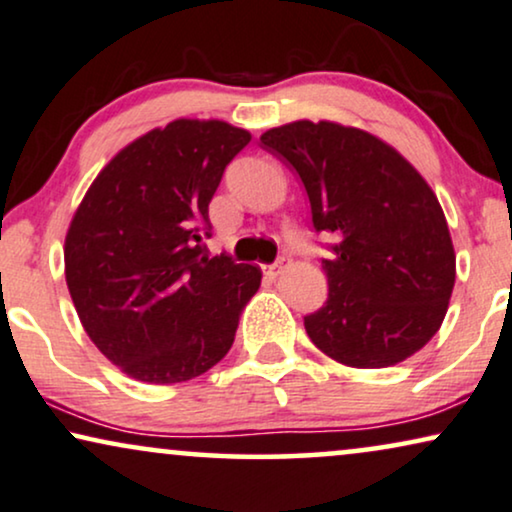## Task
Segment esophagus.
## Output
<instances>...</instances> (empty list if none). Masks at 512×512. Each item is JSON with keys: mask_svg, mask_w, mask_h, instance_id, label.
Listing matches in <instances>:
<instances>
[{"mask_svg": "<svg viewBox=\"0 0 512 512\" xmlns=\"http://www.w3.org/2000/svg\"><path fill=\"white\" fill-rule=\"evenodd\" d=\"M283 269H285V260L276 262V264H269V267H267V276H271V278L281 276V274H283Z\"/></svg>", "mask_w": 512, "mask_h": 512, "instance_id": "obj_1", "label": "esophagus"}]
</instances>
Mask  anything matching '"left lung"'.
I'll return each instance as SVG.
<instances>
[{
  "mask_svg": "<svg viewBox=\"0 0 512 512\" xmlns=\"http://www.w3.org/2000/svg\"><path fill=\"white\" fill-rule=\"evenodd\" d=\"M260 140L297 170L316 231L342 238L320 264L330 292L304 318L311 342L363 370L424 349L445 320L456 255L419 170L377 135L335 121H292Z\"/></svg>",
  "mask_w": 512,
  "mask_h": 512,
  "instance_id": "obj_1",
  "label": "left lung"
}]
</instances>
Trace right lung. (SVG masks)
<instances>
[{
    "label": "right lung",
    "mask_w": 512,
    "mask_h": 512,
    "mask_svg": "<svg viewBox=\"0 0 512 512\" xmlns=\"http://www.w3.org/2000/svg\"><path fill=\"white\" fill-rule=\"evenodd\" d=\"M248 142L250 133L227 121H170L121 149L72 217L67 290L91 342L131 379H194L234 344L262 271L210 257L199 227L224 168Z\"/></svg>",
    "instance_id": "1"
}]
</instances>
